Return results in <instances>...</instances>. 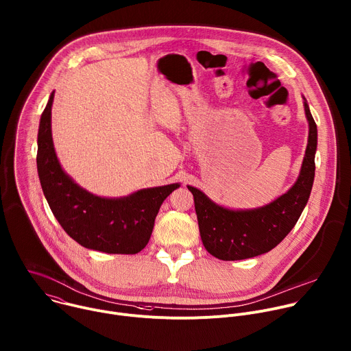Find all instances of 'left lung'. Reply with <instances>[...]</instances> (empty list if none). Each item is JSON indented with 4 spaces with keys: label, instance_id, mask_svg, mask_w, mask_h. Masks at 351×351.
I'll return each mask as SVG.
<instances>
[{
    "label": "left lung",
    "instance_id": "8db88e82",
    "mask_svg": "<svg viewBox=\"0 0 351 351\" xmlns=\"http://www.w3.org/2000/svg\"><path fill=\"white\" fill-rule=\"evenodd\" d=\"M308 141L295 184L273 202L245 210H231L210 201L201 190L187 186L194 197L198 227L205 250L220 261H243L271 251L295 227L314 182L317 125L304 100Z\"/></svg>",
    "mask_w": 351,
    "mask_h": 351
}]
</instances>
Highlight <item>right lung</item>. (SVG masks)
Masks as SVG:
<instances>
[{
  "instance_id": "right-lung-1",
  "label": "right lung",
  "mask_w": 351,
  "mask_h": 351,
  "mask_svg": "<svg viewBox=\"0 0 351 351\" xmlns=\"http://www.w3.org/2000/svg\"><path fill=\"white\" fill-rule=\"evenodd\" d=\"M53 92L38 128L37 169L44 195L63 230L80 245L106 254L134 255L149 243L164 199L180 184L139 190L128 197L103 198L80 187L56 157L51 110Z\"/></svg>"
}]
</instances>
